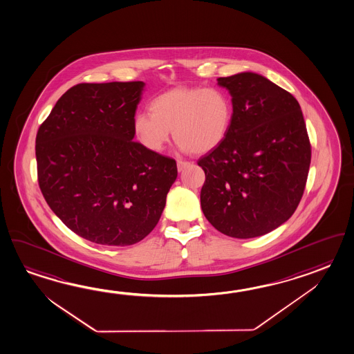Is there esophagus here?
<instances>
[{"label": "esophagus", "mask_w": 354, "mask_h": 354, "mask_svg": "<svg viewBox=\"0 0 354 354\" xmlns=\"http://www.w3.org/2000/svg\"><path fill=\"white\" fill-rule=\"evenodd\" d=\"M189 166H192L191 162H187V160H177V168H178L180 172H182L183 169H186V168H188Z\"/></svg>", "instance_id": "1"}]
</instances>
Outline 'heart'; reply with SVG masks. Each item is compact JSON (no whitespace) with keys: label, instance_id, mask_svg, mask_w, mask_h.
Returning a JSON list of instances; mask_svg holds the SVG:
<instances>
[{"label":"heart","instance_id":"b5f03b06","mask_svg":"<svg viewBox=\"0 0 354 354\" xmlns=\"http://www.w3.org/2000/svg\"><path fill=\"white\" fill-rule=\"evenodd\" d=\"M149 111L134 115L133 133L151 152L163 151L171 129L180 151L209 152L227 137L234 117L231 95L218 86L174 88L153 97Z\"/></svg>","mask_w":354,"mask_h":354}]
</instances>
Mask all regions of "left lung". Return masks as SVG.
<instances>
[{
    "instance_id": "left-lung-1",
    "label": "left lung",
    "mask_w": 354,
    "mask_h": 354,
    "mask_svg": "<svg viewBox=\"0 0 354 354\" xmlns=\"http://www.w3.org/2000/svg\"><path fill=\"white\" fill-rule=\"evenodd\" d=\"M232 97L227 137L198 160L208 222L236 239L265 235L290 218L304 194L312 148L298 100L255 73L218 77Z\"/></svg>"
}]
</instances>
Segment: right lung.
<instances>
[{"label":"right lung","mask_w":354,"mask_h":354,"mask_svg":"<svg viewBox=\"0 0 354 354\" xmlns=\"http://www.w3.org/2000/svg\"><path fill=\"white\" fill-rule=\"evenodd\" d=\"M143 82L82 83L56 102L36 136L45 201L77 235L127 246L160 221L177 178L174 158L134 142Z\"/></svg>","instance_id":"right-lung-1"}]
</instances>
